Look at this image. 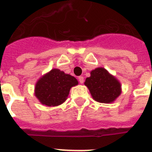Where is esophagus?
<instances>
[{
  "label": "esophagus",
  "instance_id": "obj_1",
  "mask_svg": "<svg viewBox=\"0 0 152 152\" xmlns=\"http://www.w3.org/2000/svg\"><path fill=\"white\" fill-rule=\"evenodd\" d=\"M78 80H79V82H80V83H83V81H84L83 76H79Z\"/></svg>",
  "mask_w": 152,
  "mask_h": 152
}]
</instances>
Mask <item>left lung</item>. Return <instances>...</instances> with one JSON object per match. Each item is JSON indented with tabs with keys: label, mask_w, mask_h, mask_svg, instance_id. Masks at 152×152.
Returning <instances> with one entry per match:
<instances>
[{
	"label": "left lung",
	"mask_w": 152,
	"mask_h": 152,
	"mask_svg": "<svg viewBox=\"0 0 152 152\" xmlns=\"http://www.w3.org/2000/svg\"><path fill=\"white\" fill-rule=\"evenodd\" d=\"M93 99L102 103L112 102L120 95L121 83L103 68L91 72V76L84 83Z\"/></svg>",
	"instance_id": "1"
}]
</instances>
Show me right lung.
Instances as JSON below:
<instances>
[{"label":"right lung","instance_id":"add662e5","mask_svg":"<svg viewBox=\"0 0 152 152\" xmlns=\"http://www.w3.org/2000/svg\"><path fill=\"white\" fill-rule=\"evenodd\" d=\"M77 84L78 81L74 76L59 69H52L36 83L35 96L46 106H58L66 100L70 88Z\"/></svg>","mask_w":152,"mask_h":152}]
</instances>
